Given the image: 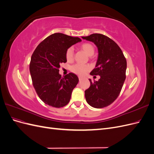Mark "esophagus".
Returning <instances> with one entry per match:
<instances>
[{
	"mask_svg": "<svg viewBox=\"0 0 154 154\" xmlns=\"http://www.w3.org/2000/svg\"><path fill=\"white\" fill-rule=\"evenodd\" d=\"M79 78V80H80V81L82 80H83V78L82 77H80V76H79V78Z\"/></svg>",
	"mask_w": 154,
	"mask_h": 154,
	"instance_id": "34e87169",
	"label": "esophagus"
}]
</instances>
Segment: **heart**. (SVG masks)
Here are the masks:
<instances>
[{
    "instance_id": "1",
    "label": "heart",
    "mask_w": 154,
    "mask_h": 154,
    "mask_svg": "<svg viewBox=\"0 0 154 154\" xmlns=\"http://www.w3.org/2000/svg\"><path fill=\"white\" fill-rule=\"evenodd\" d=\"M80 48L82 51H84L85 54L88 56L93 55L94 53L95 49L94 45L90 43H84L81 45ZM66 57L67 62H72L74 58V51L72 48H69L66 53ZM90 67L87 65H83V64H75L71 67V71L74 73H75L78 75L83 76L89 71Z\"/></svg>"
}]
</instances>
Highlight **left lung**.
<instances>
[{
  "label": "left lung",
  "instance_id": "obj_1",
  "mask_svg": "<svg viewBox=\"0 0 154 154\" xmlns=\"http://www.w3.org/2000/svg\"><path fill=\"white\" fill-rule=\"evenodd\" d=\"M83 39L94 43L98 51L95 68L90 74L100 75L85 91L87 103L96 109L110 105L117 99L125 80L127 60L114 41L103 35L94 33Z\"/></svg>",
  "mask_w": 154,
  "mask_h": 154
}]
</instances>
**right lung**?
<instances>
[{"label":"right lung","instance_id":"1","mask_svg":"<svg viewBox=\"0 0 154 154\" xmlns=\"http://www.w3.org/2000/svg\"><path fill=\"white\" fill-rule=\"evenodd\" d=\"M81 41L78 37L54 33L42 42L32 53L29 65L32 85L45 104L60 108L69 102L79 80L71 72L62 78L60 65L67 62V50Z\"/></svg>","mask_w":154,"mask_h":154}]
</instances>
